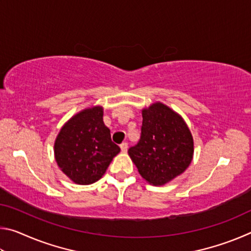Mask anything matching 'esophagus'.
<instances>
[{
	"mask_svg": "<svg viewBox=\"0 0 251 251\" xmlns=\"http://www.w3.org/2000/svg\"><path fill=\"white\" fill-rule=\"evenodd\" d=\"M127 148H128V144L127 143H122L121 144V150L123 152H125L127 151Z\"/></svg>",
	"mask_w": 251,
	"mask_h": 251,
	"instance_id": "34e87169",
	"label": "esophagus"
}]
</instances>
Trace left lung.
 <instances>
[{"mask_svg":"<svg viewBox=\"0 0 251 251\" xmlns=\"http://www.w3.org/2000/svg\"><path fill=\"white\" fill-rule=\"evenodd\" d=\"M141 139L128 155L148 184L163 186L181 175L194 156V138L179 114L160 101L142 109Z\"/></svg>","mask_w":251,"mask_h":251,"instance_id":"8db88e82","label":"left lung"}]
</instances>
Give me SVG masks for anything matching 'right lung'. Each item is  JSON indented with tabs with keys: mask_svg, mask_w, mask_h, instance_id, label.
I'll return each mask as SVG.
<instances>
[{
	"mask_svg": "<svg viewBox=\"0 0 251 251\" xmlns=\"http://www.w3.org/2000/svg\"><path fill=\"white\" fill-rule=\"evenodd\" d=\"M103 115L100 105L79 110L62 126L55 139L57 166L77 185H91L100 179L121 151L112 142Z\"/></svg>",
	"mask_w": 251,
	"mask_h": 251,
	"instance_id": "right-lung-1",
	"label": "right lung"
}]
</instances>
